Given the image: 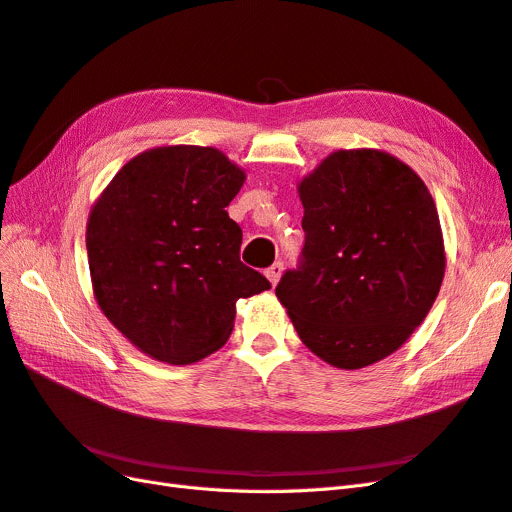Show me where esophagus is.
I'll use <instances>...</instances> for the list:
<instances>
[{"instance_id":"obj_1","label":"esophagus","mask_w":512,"mask_h":512,"mask_svg":"<svg viewBox=\"0 0 512 512\" xmlns=\"http://www.w3.org/2000/svg\"><path fill=\"white\" fill-rule=\"evenodd\" d=\"M282 269H284V265H282V262L280 260H277V262H273V265L265 271V275H267V280L275 286L277 282H280V275H282Z\"/></svg>"}]
</instances>
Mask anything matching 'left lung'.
Returning a JSON list of instances; mask_svg holds the SVG:
<instances>
[{
  "mask_svg": "<svg viewBox=\"0 0 512 512\" xmlns=\"http://www.w3.org/2000/svg\"><path fill=\"white\" fill-rule=\"evenodd\" d=\"M305 245L275 288L301 342L339 369L393 354L436 301L446 256L436 203L414 170L342 149L299 183Z\"/></svg>",
  "mask_w": 512,
  "mask_h": 512,
  "instance_id": "8db88e82",
  "label": "left lung"
}]
</instances>
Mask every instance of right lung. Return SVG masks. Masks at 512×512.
<instances>
[{"mask_svg":"<svg viewBox=\"0 0 512 512\" xmlns=\"http://www.w3.org/2000/svg\"><path fill=\"white\" fill-rule=\"evenodd\" d=\"M245 173L213 147H156L108 183L87 220L104 316L151 359L188 365L226 344L237 301L271 284L245 267L226 207Z\"/></svg>","mask_w":512,"mask_h":512,"instance_id":"1","label":"right lung"}]
</instances>
